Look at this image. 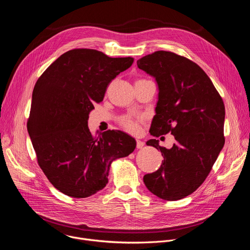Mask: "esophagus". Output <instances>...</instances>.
I'll use <instances>...</instances> for the list:
<instances>
[{"label": "esophagus", "instance_id": "1", "mask_svg": "<svg viewBox=\"0 0 250 250\" xmlns=\"http://www.w3.org/2000/svg\"><path fill=\"white\" fill-rule=\"evenodd\" d=\"M144 146H145V142L139 140V139H136V148L140 149V148H142Z\"/></svg>", "mask_w": 250, "mask_h": 250}]
</instances>
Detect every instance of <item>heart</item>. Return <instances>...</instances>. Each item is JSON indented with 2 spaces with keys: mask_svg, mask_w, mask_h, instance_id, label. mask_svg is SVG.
<instances>
[{
  "mask_svg": "<svg viewBox=\"0 0 250 250\" xmlns=\"http://www.w3.org/2000/svg\"><path fill=\"white\" fill-rule=\"evenodd\" d=\"M140 81V80H139ZM144 120V117L140 115L134 116H124L120 119L121 125L129 132L135 133L138 130V124Z\"/></svg>",
  "mask_w": 250,
  "mask_h": 250,
  "instance_id": "b5f03b06",
  "label": "heart"
}]
</instances>
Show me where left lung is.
<instances>
[{"label":"left lung","mask_w":250,"mask_h":250,"mask_svg":"<svg viewBox=\"0 0 250 250\" xmlns=\"http://www.w3.org/2000/svg\"><path fill=\"white\" fill-rule=\"evenodd\" d=\"M137 67L154 77L158 101L149 132H170V149L158 139L146 145L160 150V168L144 177L146 188L167 201L183 199L206 180L225 145V104L205 71L195 62L170 51H155L137 60Z\"/></svg>","instance_id":"left-lung-1"}]
</instances>
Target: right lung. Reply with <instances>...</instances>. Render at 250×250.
<instances>
[{
	"label": "right lung",
	"instance_id": "1",
	"mask_svg": "<svg viewBox=\"0 0 250 250\" xmlns=\"http://www.w3.org/2000/svg\"><path fill=\"white\" fill-rule=\"evenodd\" d=\"M132 63V57L72 49L35 83L27 131L39 165L61 193L73 198L96 194L108 183L112 162L134 150V138L124 131L95 137L88 127L94 102H102L110 82Z\"/></svg>",
	"mask_w": 250,
	"mask_h": 250
}]
</instances>
